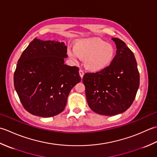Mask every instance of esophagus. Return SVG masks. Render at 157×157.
I'll return each mask as SVG.
<instances>
[{"mask_svg":"<svg viewBox=\"0 0 157 157\" xmlns=\"http://www.w3.org/2000/svg\"><path fill=\"white\" fill-rule=\"evenodd\" d=\"M79 75H80V76H81V78L83 77V75H84V72H83V70L80 69L79 70Z\"/></svg>","mask_w":157,"mask_h":157,"instance_id":"1","label":"esophagus"}]
</instances>
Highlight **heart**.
I'll return each instance as SVG.
<instances>
[{
  "instance_id": "b5f03b06",
  "label": "heart",
  "mask_w": 157,
  "mask_h": 157,
  "mask_svg": "<svg viewBox=\"0 0 157 157\" xmlns=\"http://www.w3.org/2000/svg\"><path fill=\"white\" fill-rule=\"evenodd\" d=\"M115 49L110 44L99 38H91L76 42L74 49H68L67 54L74 62L84 59L85 68L98 72L109 66L115 57Z\"/></svg>"
}]
</instances>
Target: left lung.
<instances>
[{
    "instance_id": "8db88e82",
    "label": "left lung",
    "mask_w": 157,
    "mask_h": 157,
    "mask_svg": "<svg viewBox=\"0 0 157 157\" xmlns=\"http://www.w3.org/2000/svg\"><path fill=\"white\" fill-rule=\"evenodd\" d=\"M117 54L104 70L85 73L82 78L91 109L99 114L113 116L127 110L135 100L140 74L133 53L122 40L112 38Z\"/></svg>"
}]
</instances>
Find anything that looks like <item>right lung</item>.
<instances>
[{
  "mask_svg": "<svg viewBox=\"0 0 157 157\" xmlns=\"http://www.w3.org/2000/svg\"><path fill=\"white\" fill-rule=\"evenodd\" d=\"M66 53L64 43L36 38L22 53L14 87L28 113L52 117L64 110L70 91L81 80L78 67L64 64Z\"/></svg>",
  "mask_w": 157,
  "mask_h": 157,
  "instance_id": "right-lung-1",
  "label": "right lung"
}]
</instances>
